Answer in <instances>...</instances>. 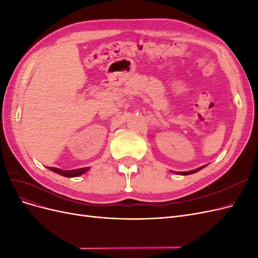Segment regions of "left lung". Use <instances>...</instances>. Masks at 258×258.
<instances>
[{
  "label": "left lung",
  "mask_w": 258,
  "mask_h": 258,
  "mask_svg": "<svg viewBox=\"0 0 258 258\" xmlns=\"http://www.w3.org/2000/svg\"><path fill=\"white\" fill-rule=\"evenodd\" d=\"M206 166H202V167H200V168H198V169H196V170H191V171H188V172H176V173H178L179 175H188V174H192V173H196V172H198L199 170H201L202 168H205Z\"/></svg>",
  "instance_id": "8db88e82"
}]
</instances>
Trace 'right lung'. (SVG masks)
Returning <instances> with one entry per match:
<instances>
[{
    "instance_id": "obj_1",
    "label": "right lung",
    "mask_w": 258,
    "mask_h": 258,
    "mask_svg": "<svg viewBox=\"0 0 258 258\" xmlns=\"http://www.w3.org/2000/svg\"><path fill=\"white\" fill-rule=\"evenodd\" d=\"M49 170L53 171L62 176H67V177H75V176H80L83 173L87 172L89 168H80V169H74V170H62L59 168H53V167H47Z\"/></svg>"
}]
</instances>
